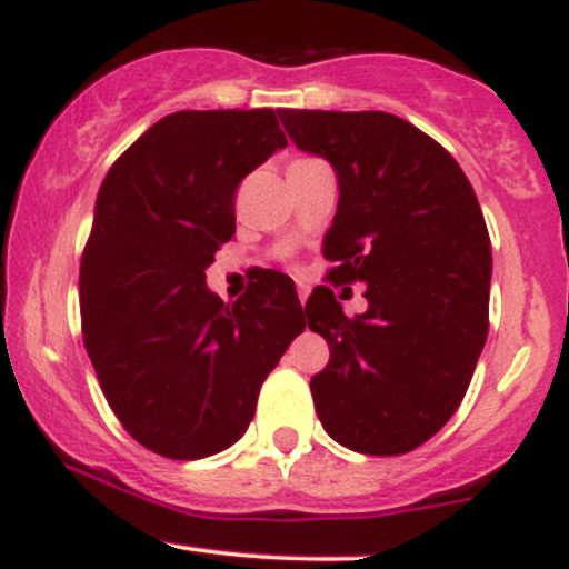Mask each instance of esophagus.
<instances>
[{"mask_svg": "<svg viewBox=\"0 0 569 569\" xmlns=\"http://www.w3.org/2000/svg\"><path fill=\"white\" fill-rule=\"evenodd\" d=\"M299 302H302V307H305V302H307V286H299Z\"/></svg>", "mask_w": 569, "mask_h": 569, "instance_id": "obj_1", "label": "esophagus"}]
</instances>
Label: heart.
Returning <instances> with one entry per match:
<instances>
[{
    "label": "heart",
    "mask_w": 569,
    "mask_h": 569,
    "mask_svg": "<svg viewBox=\"0 0 569 569\" xmlns=\"http://www.w3.org/2000/svg\"><path fill=\"white\" fill-rule=\"evenodd\" d=\"M293 162H310V158H299V160H293ZM293 162H291V166H293Z\"/></svg>",
    "instance_id": "1"
}]
</instances>
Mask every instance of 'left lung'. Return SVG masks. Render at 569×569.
<instances>
[{"mask_svg": "<svg viewBox=\"0 0 569 569\" xmlns=\"http://www.w3.org/2000/svg\"><path fill=\"white\" fill-rule=\"evenodd\" d=\"M278 114L299 149L337 171L326 278L367 283L369 310L356 318L329 286L305 305L331 352L310 380L318 420L352 452H411L460 407L487 342L492 248L479 200L452 154L401 117Z\"/></svg>", "mask_w": 569, "mask_h": 569, "instance_id": "1", "label": "left lung"}]
</instances>
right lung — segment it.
<instances>
[{"label": "right lung", "mask_w": 569, "mask_h": 569, "mask_svg": "<svg viewBox=\"0 0 569 569\" xmlns=\"http://www.w3.org/2000/svg\"><path fill=\"white\" fill-rule=\"evenodd\" d=\"M283 147L272 109H187L130 143L98 189L82 339L117 420L154 455L200 460L232 447L305 331L283 272L267 270L232 305L206 286L234 234V189Z\"/></svg>", "instance_id": "right-lung-1"}]
</instances>
